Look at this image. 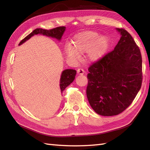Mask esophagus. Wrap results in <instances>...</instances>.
I'll use <instances>...</instances> for the list:
<instances>
[{
    "mask_svg": "<svg viewBox=\"0 0 150 150\" xmlns=\"http://www.w3.org/2000/svg\"><path fill=\"white\" fill-rule=\"evenodd\" d=\"M77 73H78L79 75H84V73H85L84 69H82V68H79L77 70Z\"/></svg>",
    "mask_w": 150,
    "mask_h": 150,
    "instance_id": "1",
    "label": "esophagus"
}]
</instances>
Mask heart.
<instances>
[{
	"mask_svg": "<svg viewBox=\"0 0 150 150\" xmlns=\"http://www.w3.org/2000/svg\"><path fill=\"white\" fill-rule=\"evenodd\" d=\"M73 47L69 44L65 47V53L70 59H77L79 53L88 52V59L92 62L97 61L103 57L108 46L107 37H99L93 31H84L73 38Z\"/></svg>",
	"mask_w": 150,
	"mask_h": 150,
	"instance_id": "obj_1",
	"label": "heart"
}]
</instances>
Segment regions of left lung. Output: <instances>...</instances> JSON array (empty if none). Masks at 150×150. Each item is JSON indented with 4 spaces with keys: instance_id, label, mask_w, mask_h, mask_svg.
Wrapping results in <instances>:
<instances>
[{
    "instance_id": "8db88e82",
    "label": "left lung",
    "mask_w": 150,
    "mask_h": 150,
    "mask_svg": "<svg viewBox=\"0 0 150 150\" xmlns=\"http://www.w3.org/2000/svg\"><path fill=\"white\" fill-rule=\"evenodd\" d=\"M121 37L115 49L89 67L87 98L97 113L119 115L135 99L142 82V56L131 35L117 29Z\"/></svg>"
}]
</instances>
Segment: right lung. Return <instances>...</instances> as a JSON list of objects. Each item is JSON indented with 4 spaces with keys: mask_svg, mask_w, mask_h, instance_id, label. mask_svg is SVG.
I'll return each instance as SVG.
<instances>
[{
    "mask_svg": "<svg viewBox=\"0 0 150 150\" xmlns=\"http://www.w3.org/2000/svg\"><path fill=\"white\" fill-rule=\"evenodd\" d=\"M65 29L66 27L64 26L57 27L51 30H44L42 29V28H37V29L34 30L30 34L27 35L24 39H22L20 42V43H19V45H21L22 43H24L25 41H26L27 40L30 39L31 37H32L34 35H37L39 33L42 34L44 35L55 38V39L60 40V39H61L64 32ZM76 73H77V71H76V70L74 69H69L63 71L60 82V90H61V93H62L67 86H68L74 81Z\"/></svg>",
    "mask_w": 150,
    "mask_h": 150,
    "instance_id": "add662e5",
    "label": "right lung"
}]
</instances>
